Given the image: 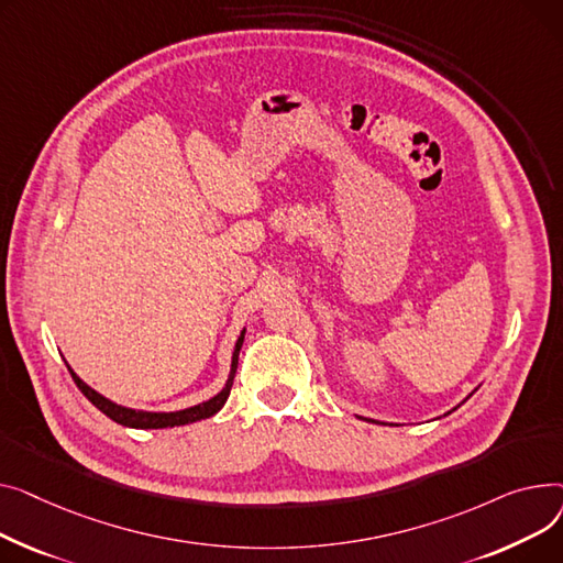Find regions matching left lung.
Masks as SVG:
<instances>
[{
	"mask_svg": "<svg viewBox=\"0 0 563 563\" xmlns=\"http://www.w3.org/2000/svg\"><path fill=\"white\" fill-rule=\"evenodd\" d=\"M475 390H477V388H475ZM475 390H473V393H475ZM473 393H471V395H473ZM471 395H468V398H471ZM468 398H466V400H468ZM466 400H464V402H466ZM456 407H459V405H456ZM456 407H454V409H456ZM454 409H452V411H454ZM448 413H450V411H448ZM448 413H445V416H448ZM358 418H361V416H358ZM361 420H368V422H377V424H386V422H379V420H373V418H361Z\"/></svg>",
	"mask_w": 563,
	"mask_h": 563,
	"instance_id": "left-lung-1",
	"label": "left lung"
}]
</instances>
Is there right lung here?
I'll use <instances>...</instances> for the list:
<instances>
[{
	"label": "right lung",
	"mask_w": 563,
	"mask_h": 563,
	"mask_svg": "<svg viewBox=\"0 0 563 563\" xmlns=\"http://www.w3.org/2000/svg\"><path fill=\"white\" fill-rule=\"evenodd\" d=\"M243 341H245V327L243 332L234 345V354H231V368H229V377L222 386L220 393H216L213 398H209L207 402H200V405H192L188 409H179V411H145V409H131V407H124V405H118L109 398H104L102 393H97L95 388H90L73 368L70 363L65 361V366H68L75 384L79 386V390L86 395V398L102 411L104 416H109L113 422L122 424V427H131V429H165V427H181V424H188V422H197V420H205V418H211L216 416L227 398H229V390H231V384H234V375H236V368H239V354H241V347H243Z\"/></svg>",
	"instance_id": "add662e5"
}]
</instances>
